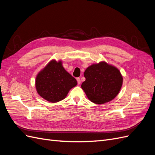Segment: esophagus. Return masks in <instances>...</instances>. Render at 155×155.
<instances>
[{"mask_svg":"<svg viewBox=\"0 0 155 155\" xmlns=\"http://www.w3.org/2000/svg\"><path fill=\"white\" fill-rule=\"evenodd\" d=\"M76 79H77V81H78V83L79 84H79H80L81 83V79H80V78H76Z\"/></svg>","mask_w":155,"mask_h":155,"instance_id":"obj_1","label":"esophagus"}]
</instances>
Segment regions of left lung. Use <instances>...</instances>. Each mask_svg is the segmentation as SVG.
Here are the masks:
<instances>
[{"mask_svg": "<svg viewBox=\"0 0 155 155\" xmlns=\"http://www.w3.org/2000/svg\"><path fill=\"white\" fill-rule=\"evenodd\" d=\"M84 77L85 81L81 88L88 99L96 104H104L114 99L123 84L119 69L104 61L87 67Z\"/></svg>", "mask_w": 155, "mask_h": 155, "instance_id": "8db88e82", "label": "left lung"}]
</instances>
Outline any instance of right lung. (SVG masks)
I'll use <instances>...</instances> for the list:
<instances>
[{
  "instance_id": "add662e5",
  "label": "right lung",
  "mask_w": 155,
  "mask_h": 155,
  "mask_svg": "<svg viewBox=\"0 0 155 155\" xmlns=\"http://www.w3.org/2000/svg\"><path fill=\"white\" fill-rule=\"evenodd\" d=\"M35 84L41 97L49 102L56 103L64 100L78 82L64 69L61 60L51 59L37 74Z\"/></svg>"
}]
</instances>
